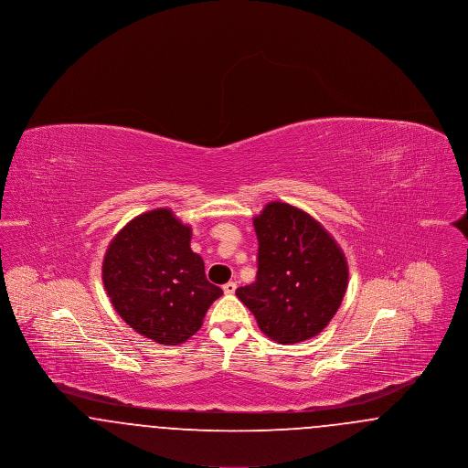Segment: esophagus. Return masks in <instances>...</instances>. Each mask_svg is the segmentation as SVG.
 <instances>
[{"label": "esophagus", "instance_id": "1", "mask_svg": "<svg viewBox=\"0 0 468 468\" xmlns=\"http://www.w3.org/2000/svg\"><path fill=\"white\" fill-rule=\"evenodd\" d=\"M237 290V282H233V281H229V282H226L223 286V291L226 294H233Z\"/></svg>", "mask_w": 468, "mask_h": 468}]
</instances>
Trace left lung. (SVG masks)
Returning <instances> with one entry per match:
<instances>
[{
    "mask_svg": "<svg viewBox=\"0 0 468 468\" xmlns=\"http://www.w3.org/2000/svg\"><path fill=\"white\" fill-rule=\"evenodd\" d=\"M256 281L237 296L258 326L279 344L321 334L347 290L349 268L334 237L307 212L271 201L254 218Z\"/></svg>",
    "mask_w": 468,
    "mask_h": 468,
    "instance_id": "left-lung-1",
    "label": "left lung"
}]
</instances>
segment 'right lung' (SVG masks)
<instances>
[{"instance_id": "obj_1", "label": "right lung", "mask_w": 468, "mask_h": 468, "mask_svg": "<svg viewBox=\"0 0 468 468\" xmlns=\"http://www.w3.org/2000/svg\"><path fill=\"white\" fill-rule=\"evenodd\" d=\"M191 226L170 208H156L126 224L103 258V284L115 312L163 346H178L203 324L223 294L207 281L200 254L191 250Z\"/></svg>"}]
</instances>
